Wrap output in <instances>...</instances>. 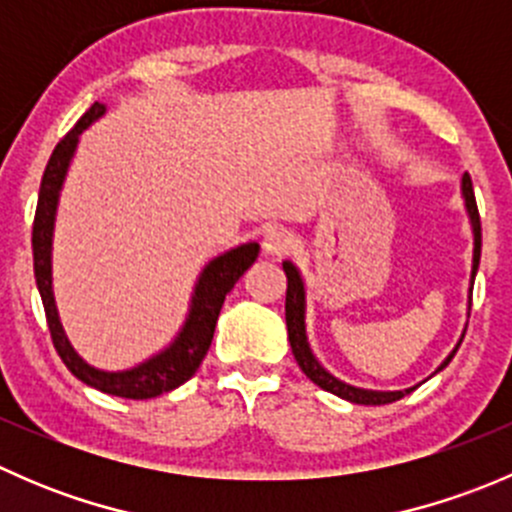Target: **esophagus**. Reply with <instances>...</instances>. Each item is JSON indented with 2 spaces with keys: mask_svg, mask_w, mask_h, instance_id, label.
Wrapping results in <instances>:
<instances>
[{
  "mask_svg": "<svg viewBox=\"0 0 512 512\" xmlns=\"http://www.w3.org/2000/svg\"><path fill=\"white\" fill-rule=\"evenodd\" d=\"M294 245H297V240H294V235L285 227H275V230H270L265 235V240H262V247H265L267 255L272 257H285L289 252L294 250Z\"/></svg>",
  "mask_w": 512,
  "mask_h": 512,
  "instance_id": "1",
  "label": "esophagus"
}]
</instances>
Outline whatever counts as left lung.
<instances>
[{
	"instance_id": "obj_1",
	"label": "left lung",
	"mask_w": 512,
	"mask_h": 512,
	"mask_svg": "<svg viewBox=\"0 0 512 512\" xmlns=\"http://www.w3.org/2000/svg\"><path fill=\"white\" fill-rule=\"evenodd\" d=\"M463 195H466V205H468V213H471V223H473V232H476V250H473V280H476V272H478V262H480V215H478V205H476V193H473V180L471 175H463ZM285 275H287V299H285V319H287V334H289V344H292V354L297 359L299 369L309 376L317 386H322L324 391L329 394H337L342 399L352 401V404H366V406H381V404H391V401H399L404 399L409 391L414 389H406V391H364V389H354V386L342 384L339 379H334L332 374L319 366V361L314 359L312 352H309V344H307V334H304V285H302V277H299L297 267L292 262H285ZM471 280V282H473ZM461 347V344H458ZM458 347L453 349V354L448 356L446 361L441 364H448L458 352Z\"/></svg>"
}]
</instances>
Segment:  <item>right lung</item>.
Here are the masks:
<instances>
[{
    "label": "right lung",
    "instance_id": "obj_1",
    "mask_svg": "<svg viewBox=\"0 0 512 512\" xmlns=\"http://www.w3.org/2000/svg\"><path fill=\"white\" fill-rule=\"evenodd\" d=\"M103 113V103H94L84 116L76 121V126L56 143L54 153H51L49 163H46L44 178H41L39 188V203H36L34 227H32V250H34V277L36 287H39L41 302H44L46 324H49L51 342H54L56 354L66 364V369L81 379L84 384L94 386L103 394L121 396V399H153V396L165 394V391L178 389L180 384L190 379L203 364L205 354H208L210 342H213L215 324H218L220 309H223L225 294L235 287V282L245 275L257 260L260 245L250 242V245L235 247V250L225 252L223 257L210 262L205 267L203 277H200L198 289L193 297V309L185 322L183 332L175 339L173 347L168 352L153 356L151 361L141 364L138 369L121 371V374H108V371H98L94 366L86 364L79 354L71 349L69 339H66L64 329L59 324V314L54 307V292H51V230H54V213L56 200H59V188L64 183L66 168L74 156L76 141L79 133L96 121Z\"/></svg>",
    "mask_w": 512,
    "mask_h": 512
}]
</instances>
